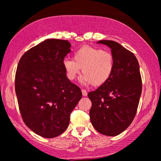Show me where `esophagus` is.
Returning <instances> with one entry per match:
<instances>
[{
    "instance_id": "obj_1",
    "label": "esophagus",
    "mask_w": 161,
    "mask_h": 161,
    "mask_svg": "<svg viewBox=\"0 0 161 161\" xmlns=\"http://www.w3.org/2000/svg\"><path fill=\"white\" fill-rule=\"evenodd\" d=\"M82 93L83 96H87V91H85V90H82Z\"/></svg>"
}]
</instances>
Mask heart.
Wrapping results in <instances>:
<instances>
[{"mask_svg": "<svg viewBox=\"0 0 161 161\" xmlns=\"http://www.w3.org/2000/svg\"><path fill=\"white\" fill-rule=\"evenodd\" d=\"M63 66L70 81L76 79L82 68L84 74L80 79L82 84L100 86L105 84L112 76L115 60L110 51L84 46L75 51L74 59H64Z\"/></svg>", "mask_w": 161, "mask_h": 161, "instance_id": "1", "label": "heart"}]
</instances>
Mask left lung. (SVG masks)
Listing matches in <instances>:
<instances>
[{
	"mask_svg": "<svg viewBox=\"0 0 161 161\" xmlns=\"http://www.w3.org/2000/svg\"><path fill=\"white\" fill-rule=\"evenodd\" d=\"M111 49L114 70L110 79L87 94L92 102L90 118L101 134L115 136L133 121L142 91L138 59L131 51L113 40H100Z\"/></svg>",
	"mask_w": 161,
	"mask_h": 161,
	"instance_id": "obj_1",
	"label": "left lung"
}]
</instances>
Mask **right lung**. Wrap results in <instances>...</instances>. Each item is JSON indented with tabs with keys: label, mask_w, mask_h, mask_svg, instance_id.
<instances>
[{
	"label": "right lung",
	"mask_w": 161,
	"mask_h": 161,
	"mask_svg": "<svg viewBox=\"0 0 161 161\" xmlns=\"http://www.w3.org/2000/svg\"><path fill=\"white\" fill-rule=\"evenodd\" d=\"M70 46L67 40L47 39L27 51L17 68L15 93L23 120L43 138L65 131L82 98L80 88L68 79L63 66Z\"/></svg>",
	"instance_id": "add662e5"
}]
</instances>
